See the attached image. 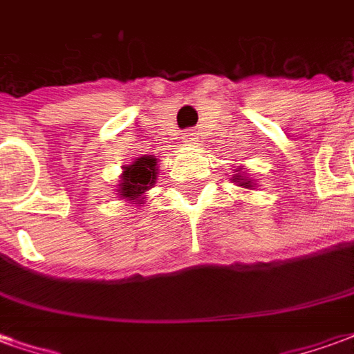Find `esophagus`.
Masks as SVG:
<instances>
[{
  "mask_svg": "<svg viewBox=\"0 0 354 354\" xmlns=\"http://www.w3.org/2000/svg\"><path fill=\"white\" fill-rule=\"evenodd\" d=\"M182 138H184L185 144H189V146H192V144H197V142H199V136H197V131H193V129H189V131H185V132H184V136H182Z\"/></svg>",
  "mask_w": 354,
  "mask_h": 354,
  "instance_id": "1",
  "label": "esophagus"
}]
</instances>
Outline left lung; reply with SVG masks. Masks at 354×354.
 I'll list each match as a JSON object with an SVG mask.
<instances>
[{"label":"left lung","instance_id":"1","mask_svg":"<svg viewBox=\"0 0 354 354\" xmlns=\"http://www.w3.org/2000/svg\"><path fill=\"white\" fill-rule=\"evenodd\" d=\"M235 180H239V176L235 178ZM243 180H245V178H243ZM241 185H243V187H246V185H248V187H250V182H243V184H241Z\"/></svg>","mask_w":354,"mask_h":354}]
</instances>
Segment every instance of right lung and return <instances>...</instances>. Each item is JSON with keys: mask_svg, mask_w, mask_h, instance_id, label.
Instances as JSON below:
<instances>
[{"mask_svg": "<svg viewBox=\"0 0 354 354\" xmlns=\"http://www.w3.org/2000/svg\"><path fill=\"white\" fill-rule=\"evenodd\" d=\"M157 159L153 155H146V157H138L134 159L132 165L124 167L123 170V184H121V197H127V199L136 201L140 199V195L144 192H147L155 182V176H157Z\"/></svg>", "mask_w": 354, "mask_h": 354, "instance_id": "add662e5", "label": "right lung"}]
</instances>
